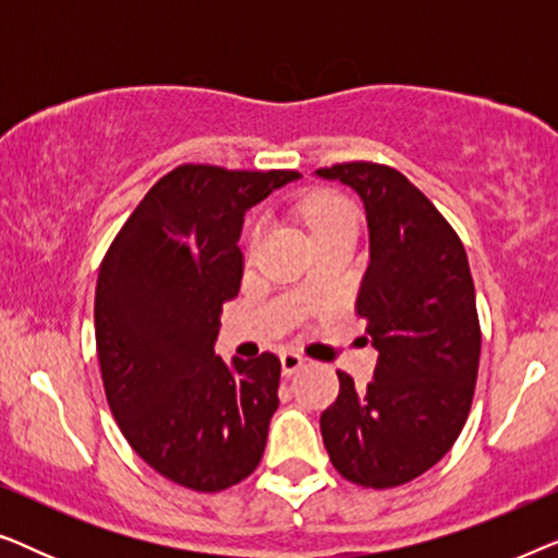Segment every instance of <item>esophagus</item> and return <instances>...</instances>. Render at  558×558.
<instances>
[{
	"label": "esophagus",
	"instance_id": "34e87169",
	"mask_svg": "<svg viewBox=\"0 0 558 558\" xmlns=\"http://www.w3.org/2000/svg\"><path fill=\"white\" fill-rule=\"evenodd\" d=\"M304 363H307V357L296 353V350H284L281 353V371H284V376H292V373L304 368Z\"/></svg>",
	"mask_w": 558,
	"mask_h": 558
}]
</instances>
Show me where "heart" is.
<instances>
[{"instance_id":"1","label":"heart","mask_w":558,"mask_h":558,"mask_svg":"<svg viewBox=\"0 0 558 558\" xmlns=\"http://www.w3.org/2000/svg\"><path fill=\"white\" fill-rule=\"evenodd\" d=\"M302 216L307 220V226L312 228V233H323V231H330L335 226H342V223H353V210L348 208L345 201H340L338 195H330V193H315L310 195L307 201L302 205ZM262 233H264V226L262 223H254L248 231V248L254 251L256 243L262 241Z\"/></svg>"}]
</instances>
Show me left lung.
<instances>
[{
    "instance_id": "1",
    "label": "left lung",
    "mask_w": 558,
    "mask_h": 558,
    "mask_svg": "<svg viewBox=\"0 0 558 558\" xmlns=\"http://www.w3.org/2000/svg\"><path fill=\"white\" fill-rule=\"evenodd\" d=\"M361 197L368 271L357 315L378 350L373 380L319 416L335 470L363 487H396L434 468L468 422L480 365L475 284L462 241L393 167L348 162L315 172Z\"/></svg>"
}]
</instances>
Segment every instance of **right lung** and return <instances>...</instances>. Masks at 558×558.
I'll use <instances>...</instances> for the list:
<instances>
[{
  "label": "right lung",
  "instance_id": "add662e5",
  "mask_svg": "<svg viewBox=\"0 0 558 558\" xmlns=\"http://www.w3.org/2000/svg\"><path fill=\"white\" fill-rule=\"evenodd\" d=\"M300 172L182 165L144 195L96 284V348L121 434L151 470L197 493L262 462L281 363L216 355L241 289L243 216Z\"/></svg>",
  "mask_w": 558,
  "mask_h": 558
}]
</instances>
